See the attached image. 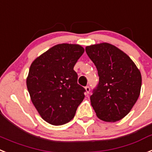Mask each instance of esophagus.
<instances>
[{"instance_id": "1", "label": "esophagus", "mask_w": 152, "mask_h": 152, "mask_svg": "<svg viewBox=\"0 0 152 152\" xmlns=\"http://www.w3.org/2000/svg\"><path fill=\"white\" fill-rule=\"evenodd\" d=\"M90 90H91L90 87H89V86H86V87H85V91H86L87 94H88L89 92H90Z\"/></svg>"}]
</instances>
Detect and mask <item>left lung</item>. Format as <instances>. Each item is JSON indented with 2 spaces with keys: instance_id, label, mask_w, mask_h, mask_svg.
<instances>
[{
  "instance_id": "left-lung-1",
  "label": "left lung",
  "mask_w": 152,
  "mask_h": 152,
  "mask_svg": "<svg viewBox=\"0 0 152 152\" xmlns=\"http://www.w3.org/2000/svg\"><path fill=\"white\" fill-rule=\"evenodd\" d=\"M85 50L99 76L98 85L90 97L96 115L107 122L122 119L140 95L141 72L125 53L111 44L87 46Z\"/></svg>"
}]
</instances>
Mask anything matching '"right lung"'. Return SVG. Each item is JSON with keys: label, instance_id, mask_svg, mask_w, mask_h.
Returning <instances> with one entry per match:
<instances>
[{"label": "right lung", "instance_id": "right-lung-1", "mask_svg": "<svg viewBox=\"0 0 152 152\" xmlns=\"http://www.w3.org/2000/svg\"><path fill=\"white\" fill-rule=\"evenodd\" d=\"M85 51L81 45L60 44L32 62L27 88L37 111L45 121L62 125L75 117L85 98L74 67Z\"/></svg>", "mask_w": 152, "mask_h": 152}]
</instances>
